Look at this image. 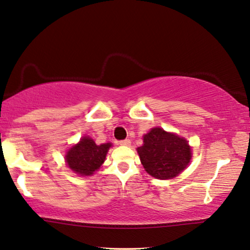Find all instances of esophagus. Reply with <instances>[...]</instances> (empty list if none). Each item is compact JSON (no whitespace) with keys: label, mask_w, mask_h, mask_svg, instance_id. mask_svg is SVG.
<instances>
[{"label":"esophagus","mask_w":250,"mask_h":250,"mask_svg":"<svg viewBox=\"0 0 250 250\" xmlns=\"http://www.w3.org/2000/svg\"><path fill=\"white\" fill-rule=\"evenodd\" d=\"M119 144H120V145H122V146H130L131 142H130L129 139H124V140H120Z\"/></svg>","instance_id":"esophagus-1"}]
</instances>
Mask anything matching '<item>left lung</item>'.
<instances>
[{
	"label": "left lung",
	"instance_id": "1",
	"mask_svg": "<svg viewBox=\"0 0 250 250\" xmlns=\"http://www.w3.org/2000/svg\"><path fill=\"white\" fill-rule=\"evenodd\" d=\"M137 152L145 170L161 180L177 177L191 159L187 140L161 128H153L146 133Z\"/></svg>",
	"mask_w": 250,
	"mask_h": 250
}]
</instances>
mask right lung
Masks as SVG:
<instances>
[{"instance_id": "right-lung-1", "label": "right lung", "mask_w": 250, "mask_h": 250, "mask_svg": "<svg viewBox=\"0 0 250 250\" xmlns=\"http://www.w3.org/2000/svg\"><path fill=\"white\" fill-rule=\"evenodd\" d=\"M110 147V143L96 145L93 139L83 137L79 144L68 150L65 156L66 163L76 173L90 175L103 164Z\"/></svg>"}]
</instances>
